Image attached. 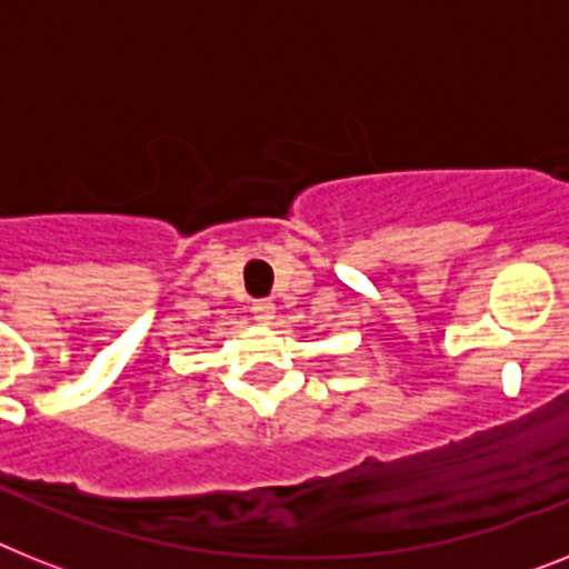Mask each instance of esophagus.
Returning <instances> with one entry per match:
<instances>
[{
	"mask_svg": "<svg viewBox=\"0 0 569 569\" xmlns=\"http://www.w3.org/2000/svg\"><path fill=\"white\" fill-rule=\"evenodd\" d=\"M252 319H256L258 326H273L276 305L270 302V299H258V302H252Z\"/></svg>",
	"mask_w": 569,
	"mask_h": 569,
	"instance_id": "34e87169",
	"label": "esophagus"
}]
</instances>
